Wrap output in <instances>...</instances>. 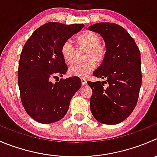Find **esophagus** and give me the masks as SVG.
Returning a JSON list of instances; mask_svg holds the SVG:
<instances>
[{
    "label": "esophagus",
    "mask_w": 157,
    "mask_h": 157,
    "mask_svg": "<svg viewBox=\"0 0 157 157\" xmlns=\"http://www.w3.org/2000/svg\"><path fill=\"white\" fill-rule=\"evenodd\" d=\"M81 83L82 85H85L86 83V80L84 78H81Z\"/></svg>",
    "instance_id": "1"
}]
</instances>
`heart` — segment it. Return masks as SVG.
<instances>
[{"instance_id": "b5f03b06", "label": "heart", "mask_w": 157, "mask_h": 157, "mask_svg": "<svg viewBox=\"0 0 157 157\" xmlns=\"http://www.w3.org/2000/svg\"><path fill=\"white\" fill-rule=\"evenodd\" d=\"M77 41L80 46L84 47L87 51L85 53L83 63H75L69 68L71 75L84 77L90 74L96 67V62L100 63L105 57L104 47L100 44V37L97 33L87 30L77 37ZM60 54L67 63H71L74 60V48L70 40L63 42L60 48Z\"/></svg>"}]
</instances>
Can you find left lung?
<instances>
[{"label": "left lung", "mask_w": 157, "mask_h": 157, "mask_svg": "<svg viewBox=\"0 0 157 157\" xmlns=\"http://www.w3.org/2000/svg\"><path fill=\"white\" fill-rule=\"evenodd\" d=\"M87 29L100 33L106 45L103 62L93 73L105 80L87 81L93 90L91 113L101 124H120L131 114L137 103L142 83L140 52L133 38L118 24L101 22ZM103 82L108 84L106 88Z\"/></svg>", "instance_id": "obj_1"}]
</instances>
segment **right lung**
<instances>
[{"label": "right lung", "instance_id": "add662e5", "mask_svg": "<svg viewBox=\"0 0 157 157\" xmlns=\"http://www.w3.org/2000/svg\"><path fill=\"white\" fill-rule=\"evenodd\" d=\"M83 27V24L47 23L38 27L24 44L18 67V86L24 109L36 122L47 124L61 120L81 86L78 77L58 81L68 69L60 48ZM53 78H58L59 82L53 83Z\"/></svg>", "mask_w": 157, "mask_h": 157}]
</instances>
